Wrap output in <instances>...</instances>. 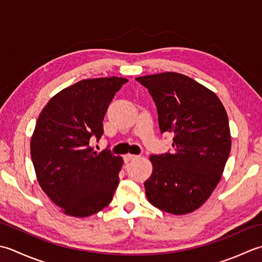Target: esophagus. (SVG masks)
<instances>
[{"label": "esophagus", "instance_id": "34e87169", "mask_svg": "<svg viewBox=\"0 0 262 262\" xmlns=\"http://www.w3.org/2000/svg\"><path fill=\"white\" fill-rule=\"evenodd\" d=\"M138 158H139V156H137V155L127 154V155H125V156H124V161L126 163H129V162H132V161H136V159H138Z\"/></svg>", "mask_w": 262, "mask_h": 262}]
</instances>
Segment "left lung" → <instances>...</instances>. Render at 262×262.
<instances>
[{
    "instance_id": "obj_1",
    "label": "left lung",
    "mask_w": 262,
    "mask_h": 262,
    "mask_svg": "<svg viewBox=\"0 0 262 262\" xmlns=\"http://www.w3.org/2000/svg\"><path fill=\"white\" fill-rule=\"evenodd\" d=\"M157 106L161 132H172L173 151L151 155L148 201L173 215L198 209L220 183L231 151L228 117L210 89L176 72L138 77Z\"/></svg>"
}]
</instances>
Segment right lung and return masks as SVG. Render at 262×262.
<instances>
[{"instance_id":"obj_1","label":"right lung","mask_w":262,"mask_h":262,"mask_svg":"<svg viewBox=\"0 0 262 262\" xmlns=\"http://www.w3.org/2000/svg\"><path fill=\"white\" fill-rule=\"evenodd\" d=\"M127 81L84 79L50 99L30 141L37 181L46 195L72 217L100 211L113 198L123 158L97 152L90 139L103 136V120L115 93Z\"/></svg>"}]
</instances>
